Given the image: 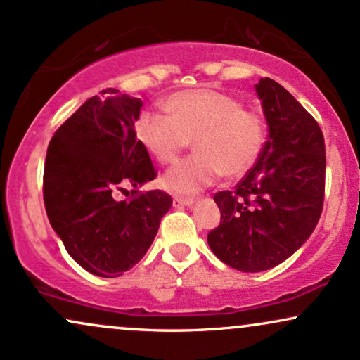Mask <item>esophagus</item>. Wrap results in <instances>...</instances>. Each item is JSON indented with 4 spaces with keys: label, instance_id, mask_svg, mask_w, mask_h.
I'll use <instances>...</instances> for the list:
<instances>
[{
    "label": "esophagus",
    "instance_id": "34e87169",
    "mask_svg": "<svg viewBox=\"0 0 360 360\" xmlns=\"http://www.w3.org/2000/svg\"><path fill=\"white\" fill-rule=\"evenodd\" d=\"M192 204H193V197H181V195L173 197V207H184V205H192Z\"/></svg>",
    "mask_w": 360,
    "mask_h": 360
}]
</instances>
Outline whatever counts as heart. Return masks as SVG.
Segmentation results:
<instances>
[{
    "label": "heart",
    "mask_w": 360,
    "mask_h": 360,
    "mask_svg": "<svg viewBox=\"0 0 360 360\" xmlns=\"http://www.w3.org/2000/svg\"><path fill=\"white\" fill-rule=\"evenodd\" d=\"M170 114L143 111L134 122L138 141L156 162L173 163L193 141L197 153L181 160L163 176L173 193H195L217 176L239 179L263 155L268 126L239 99L210 87L168 97Z\"/></svg>",
    "instance_id": "1"
}]
</instances>
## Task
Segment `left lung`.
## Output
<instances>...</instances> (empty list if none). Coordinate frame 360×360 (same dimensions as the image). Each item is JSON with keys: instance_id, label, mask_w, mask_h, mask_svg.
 <instances>
[{"instance_id": "1", "label": "left lung", "mask_w": 360, "mask_h": 360, "mask_svg": "<svg viewBox=\"0 0 360 360\" xmlns=\"http://www.w3.org/2000/svg\"><path fill=\"white\" fill-rule=\"evenodd\" d=\"M269 136L234 190L214 195L221 224L207 236L222 263L244 273L274 268L310 238L323 209L325 143L315 117L273 79H261Z\"/></svg>"}]
</instances>
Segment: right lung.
<instances>
[{
	"label": "right lung",
	"instance_id": "obj_1",
	"mask_svg": "<svg viewBox=\"0 0 360 360\" xmlns=\"http://www.w3.org/2000/svg\"><path fill=\"white\" fill-rule=\"evenodd\" d=\"M89 97L53 133L44 168V202L53 231L75 263L103 278L121 276L146 255L172 197L136 190L156 179L134 121L143 103L116 89ZM135 187L117 202L122 185Z\"/></svg>",
	"mask_w": 360,
	"mask_h": 360
}]
</instances>
